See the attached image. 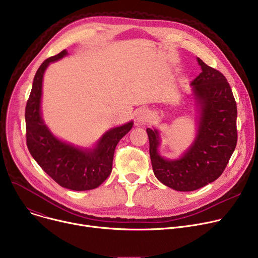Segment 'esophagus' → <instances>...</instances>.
Segmentation results:
<instances>
[{
  "mask_svg": "<svg viewBox=\"0 0 258 258\" xmlns=\"http://www.w3.org/2000/svg\"><path fill=\"white\" fill-rule=\"evenodd\" d=\"M149 119H150V113H149L148 109L143 108V109H140L138 112H137L136 120H137V123H138V124H144L148 121Z\"/></svg>",
  "mask_w": 258,
  "mask_h": 258,
  "instance_id": "obj_1",
  "label": "esophagus"
}]
</instances>
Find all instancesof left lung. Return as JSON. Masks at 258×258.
Returning a JSON list of instances; mask_svg holds the SVG:
<instances>
[{"label":"left lung","mask_w":258,"mask_h":258,"mask_svg":"<svg viewBox=\"0 0 258 258\" xmlns=\"http://www.w3.org/2000/svg\"><path fill=\"white\" fill-rule=\"evenodd\" d=\"M202 72L192 81L200 105L196 140L176 161L158 153L159 133L147 128L153 173L165 185L180 192L195 191L215 181L225 170L237 142L236 102L226 78L197 58Z\"/></svg>","instance_id":"left-lung-1"}]
</instances>
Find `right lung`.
<instances>
[{
  "instance_id": "add662e5",
  "label": "right lung",
  "mask_w": 258,
  "mask_h": 258,
  "mask_svg": "<svg viewBox=\"0 0 258 258\" xmlns=\"http://www.w3.org/2000/svg\"><path fill=\"white\" fill-rule=\"evenodd\" d=\"M66 54L64 49L44 60L34 77L25 112L26 140L31 156L50 178L70 190L87 191L100 185L111 174L115 148L133 127V121L107 132L92 150L76 148L50 134L40 116L42 78L48 64Z\"/></svg>"
}]
</instances>
